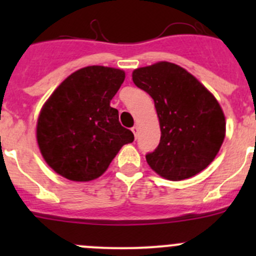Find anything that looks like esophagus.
I'll return each instance as SVG.
<instances>
[{"label": "esophagus", "mask_w": 256, "mask_h": 256, "mask_svg": "<svg viewBox=\"0 0 256 256\" xmlns=\"http://www.w3.org/2000/svg\"><path fill=\"white\" fill-rule=\"evenodd\" d=\"M131 130H132L134 135H135V138H138V125H135V126H134L132 128H131Z\"/></svg>", "instance_id": "obj_1"}]
</instances>
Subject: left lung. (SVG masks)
<instances>
[{"instance_id":"1","label":"left lung","mask_w":256,"mask_h":256,"mask_svg":"<svg viewBox=\"0 0 256 256\" xmlns=\"http://www.w3.org/2000/svg\"><path fill=\"white\" fill-rule=\"evenodd\" d=\"M132 80L154 99L161 128L158 146L146 154L148 166L171 180L203 171L226 138V118L213 94L168 62L135 69Z\"/></svg>"}]
</instances>
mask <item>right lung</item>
<instances>
[{"mask_svg":"<svg viewBox=\"0 0 256 256\" xmlns=\"http://www.w3.org/2000/svg\"><path fill=\"white\" fill-rule=\"evenodd\" d=\"M125 72L92 66L74 72L49 96L37 122L43 158L60 176L76 182L100 177L121 147L134 141L110 102Z\"/></svg>","mask_w":256,"mask_h":256,"instance_id":"right-lung-1","label":"right lung"}]
</instances>
